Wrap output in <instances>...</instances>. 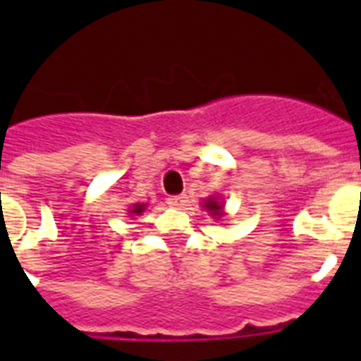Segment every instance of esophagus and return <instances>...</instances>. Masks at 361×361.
<instances>
[{
  "label": "esophagus",
  "mask_w": 361,
  "mask_h": 361,
  "mask_svg": "<svg viewBox=\"0 0 361 361\" xmlns=\"http://www.w3.org/2000/svg\"><path fill=\"white\" fill-rule=\"evenodd\" d=\"M187 202H189V200H187L185 195H172V197L166 198V204L172 206V208H185Z\"/></svg>",
  "instance_id": "34e87169"
}]
</instances>
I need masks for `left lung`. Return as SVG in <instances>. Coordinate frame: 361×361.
I'll list each match as a JSON object with an SVG mask.
<instances>
[{
	"mask_svg": "<svg viewBox=\"0 0 361 361\" xmlns=\"http://www.w3.org/2000/svg\"><path fill=\"white\" fill-rule=\"evenodd\" d=\"M206 209L214 212V215H221V204H217L215 200H208L206 202Z\"/></svg>",
	"mask_w": 361,
	"mask_h": 361,
	"instance_id": "obj_1",
	"label": "left lung"
}]
</instances>
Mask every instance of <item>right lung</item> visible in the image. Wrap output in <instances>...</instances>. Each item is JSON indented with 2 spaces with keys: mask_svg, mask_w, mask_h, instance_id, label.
Returning <instances> with one entry per match:
<instances>
[{
  "mask_svg": "<svg viewBox=\"0 0 361 361\" xmlns=\"http://www.w3.org/2000/svg\"><path fill=\"white\" fill-rule=\"evenodd\" d=\"M142 209H144V204H135V206H133V209H130V214L140 215Z\"/></svg>",
  "mask_w": 361,
  "mask_h": 361,
  "instance_id": "add662e5",
  "label": "right lung"
}]
</instances>
